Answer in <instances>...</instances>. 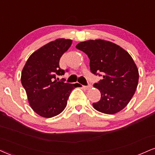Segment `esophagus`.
<instances>
[{
	"label": "esophagus",
	"mask_w": 155,
	"mask_h": 155,
	"mask_svg": "<svg viewBox=\"0 0 155 155\" xmlns=\"http://www.w3.org/2000/svg\"><path fill=\"white\" fill-rule=\"evenodd\" d=\"M84 89H87V90H89V89H90L91 88H92V85H88V86H84Z\"/></svg>",
	"instance_id": "esophagus-1"
}]
</instances>
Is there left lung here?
<instances>
[{
  "mask_svg": "<svg viewBox=\"0 0 155 155\" xmlns=\"http://www.w3.org/2000/svg\"><path fill=\"white\" fill-rule=\"evenodd\" d=\"M76 48L89 57L90 70L101 72L103 79L94 84L101 99L93 107L100 113L115 114L122 110L134 96L139 82V70L126 50L104 40L81 42Z\"/></svg>",
  "mask_w": 155,
  "mask_h": 155,
  "instance_id": "1",
  "label": "left lung"
}]
</instances>
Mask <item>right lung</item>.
Instances as JSON below:
<instances>
[{
  "label": "right lung",
  "instance_id": "right-lung-1",
  "mask_svg": "<svg viewBox=\"0 0 155 155\" xmlns=\"http://www.w3.org/2000/svg\"><path fill=\"white\" fill-rule=\"evenodd\" d=\"M72 44L69 39L51 41L35 51L21 71V84L27 93L31 109L43 118H52L62 113L71 92L79 84L58 81L56 76L63 75L59 61Z\"/></svg>",
  "mask_w": 155,
  "mask_h": 155
}]
</instances>
